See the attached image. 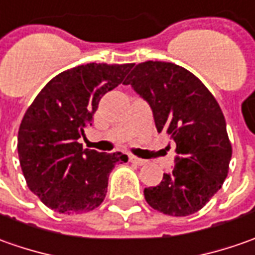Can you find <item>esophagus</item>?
<instances>
[{
    "instance_id": "esophagus-1",
    "label": "esophagus",
    "mask_w": 255,
    "mask_h": 255,
    "mask_svg": "<svg viewBox=\"0 0 255 255\" xmlns=\"http://www.w3.org/2000/svg\"><path fill=\"white\" fill-rule=\"evenodd\" d=\"M129 160H130L133 164H137V165H144V164H146V160L139 158V157H136V155H130V157H129Z\"/></svg>"
}]
</instances>
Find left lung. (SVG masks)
Segmentation results:
<instances>
[{
  "label": "left lung",
  "instance_id": "8db88e82",
  "mask_svg": "<svg viewBox=\"0 0 255 255\" xmlns=\"http://www.w3.org/2000/svg\"><path fill=\"white\" fill-rule=\"evenodd\" d=\"M124 84L147 101L157 131L175 143L174 168L157 187L144 188L147 203L170 216L202 209L223 185L232 158L218 101L198 77L174 63H140Z\"/></svg>",
  "mask_w": 255,
  "mask_h": 255
}]
</instances>
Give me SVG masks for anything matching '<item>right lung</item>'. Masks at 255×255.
<instances>
[{"label": "right lung", "instance_id": "add662e5", "mask_svg": "<svg viewBox=\"0 0 255 255\" xmlns=\"http://www.w3.org/2000/svg\"><path fill=\"white\" fill-rule=\"evenodd\" d=\"M134 64L90 63L66 70L37 94L18 131V155L29 189L59 213L94 211L107 195L109 172L122 153H98L78 143L101 98Z\"/></svg>", "mask_w": 255, "mask_h": 255}]
</instances>
